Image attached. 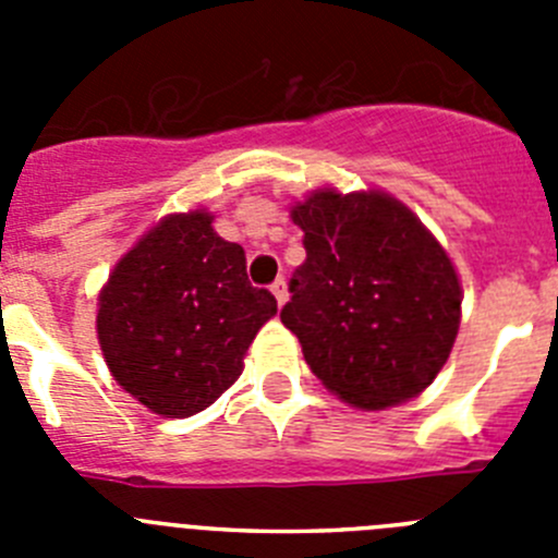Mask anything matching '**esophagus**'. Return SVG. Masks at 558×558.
I'll list each match as a JSON object with an SVG mask.
<instances>
[{
	"label": "esophagus",
	"mask_w": 558,
	"mask_h": 558,
	"mask_svg": "<svg viewBox=\"0 0 558 558\" xmlns=\"http://www.w3.org/2000/svg\"><path fill=\"white\" fill-rule=\"evenodd\" d=\"M270 293L276 295V302H279V307H282V304L288 302V282H284L282 276H279V279H276V282L270 284Z\"/></svg>",
	"instance_id": "obj_1"
}]
</instances>
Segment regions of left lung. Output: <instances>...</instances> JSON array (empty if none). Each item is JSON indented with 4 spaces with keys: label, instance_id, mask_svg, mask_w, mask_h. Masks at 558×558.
<instances>
[{
    "label": "left lung",
    "instance_id": "8db88e82",
    "mask_svg": "<svg viewBox=\"0 0 558 558\" xmlns=\"http://www.w3.org/2000/svg\"><path fill=\"white\" fill-rule=\"evenodd\" d=\"M293 223L307 259L279 315L315 377L366 411L425 391L461 318V284L436 236L383 192H313Z\"/></svg>",
    "mask_w": 558,
    "mask_h": 558
}]
</instances>
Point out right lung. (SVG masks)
Here are the masks:
<instances>
[{
    "label": "right lung",
    "instance_id": "add662e5",
    "mask_svg": "<svg viewBox=\"0 0 558 558\" xmlns=\"http://www.w3.org/2000/svg\"><path fill=\"white\" fill-rule=\"evenodd\" d=\"M270 315L276 299L248 282L243 245L218 236L211 215L190 211L161 220L117 263L100 293L97 338L131 397L184 418L240 377Z\"/></svg>",
    "mask_w": 558,
    "mask_h": 558
}]
</instances>
